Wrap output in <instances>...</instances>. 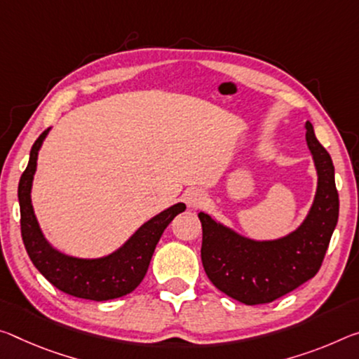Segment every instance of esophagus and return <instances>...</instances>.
Here are the masks:
<instances>
[{
	"instance_id": "esophagus-1",
	"label": "esophagus",
	"mask_w": 359,
	"mask_h": 359,
	"mask_svg": "<svg viewBox=\"0 0 359 359\" xmlns=\"http://www.w3.org/2000/svg\"><path fill=\"white\" fill-rule=\"evenodd\" d=\"M184 198H185V203L189 204V208H200L201 204H204V201H206L208 195L200 189H190L184 193Z\"/></svg>"
}]
</instances>
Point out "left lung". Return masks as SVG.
I'll return each instance as SVG.
<instances>
[{
    "instance_id": "left-lung-1",
    "label": "left lung",
    "mask_w": 359,
    "mask_h": 359,
    "mask_svg": "<svg viewBox=\"0 0 359 359\" xmlns=\"http://www.w3.org/2000/svg\"><path fill=\"white\" fill-rule=\"evenodd\" d=\"M304 128L318 182L311 206L297 229L273 240H254L208 212H198L204 271L219 291L241 304L273 302L311 280L337 225L339 193L331 155L318 142L313 124L306 121Z\"/></svg>"
}]
</instances>
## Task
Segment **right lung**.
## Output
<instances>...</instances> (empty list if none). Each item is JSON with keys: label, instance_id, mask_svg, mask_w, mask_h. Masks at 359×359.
<instances>
[{"label": "right lung", "instance_id": "right-lung-1", "mask_svg": "<svg viewBox=\"0 0 359 359\" xmlns=\"http://www.w3.org/2000/svg\"><path fill=\"white\" fill-rule=\"evenodd\" d=\"M49 129L39 135L30 150L28 166L19 182L20 229L28 257L46 280L73 297L104 302L133 292L147 275L150 260L163 231L175 215L184 212L185 204L177 203L142 224L116 251L102 257H76L54 248L39 226L32 203L33 179L38 153Z\"/></svg>", "mask_w": 359, "mask_h": 359}]
</instances>
